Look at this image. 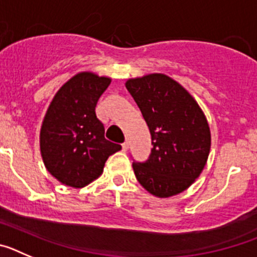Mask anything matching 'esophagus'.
Returning a JSON list of instances; mask_svg holds the SVG:
<instances>
[{
	"label": "esophagus",
	"instance_id": "obj_1",
	"mask_svg": "<svg viewBox=\"0 0 257 257\" xmlns=\"http://www.w3.org/2000/svg\"><path fill=\"white\" fill-rule=\"evenodd\" d=\"M128 147H130V144H128V142H124L123 144H122V148H123V151H128Z\"/></svg>",
	"mask_w": 257,
	"mask_h": 257
}]
</instances>
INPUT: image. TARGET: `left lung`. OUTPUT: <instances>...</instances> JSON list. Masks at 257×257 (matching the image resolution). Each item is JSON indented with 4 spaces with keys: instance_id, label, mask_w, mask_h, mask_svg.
I'll return each instance as SVG.
<instances>
[{
    "instance_id": "left-lung-1",
    "label": "left lung",
    "mask_w": 257,
    "mask_h": 257,
    "mask_svg": "<svg viewBox=\"0 0 257 257\" xmlns=\"http://www.w3.org/2000/svg\"><path fill=\"white\" fill-rule=\"evenodd\" d=\"M126 88L142 110L153 145L148 160L133 163L136 179L160 198L184 192L201 175L210 153V127L202 109L166 74L128 79Z\"/></svg>"
}]
</instances>
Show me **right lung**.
Segmentation results:
<instances>
[{"label":"right lung","instance_id":"add662e5","mask_svg":"<svg viewBox=\"0 0 257 257\" xmlns=\"http://www.w3.org/2000/svg\"><path fill=\"white\" fill-rule=\"evenodd\" d=\"M110 78L82 72L61 86L42 122L40 147L47 171L68 187L83 188L103 174L121 145L104 138L95 106Z\"/></svg>","mask_w":257,"mask_h":257}]
</instances>
